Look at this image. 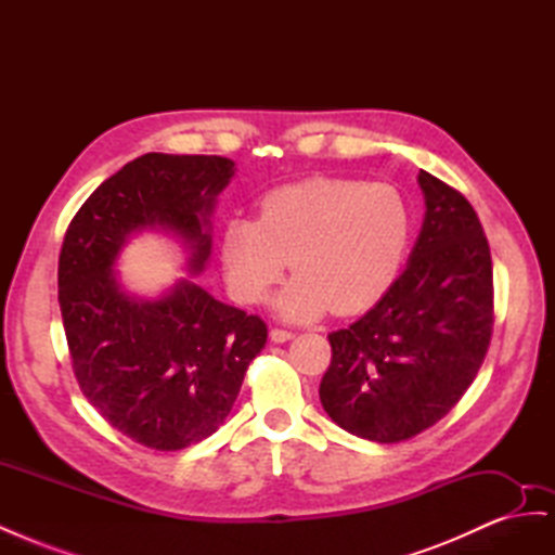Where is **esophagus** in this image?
Masks as SVG:
<instances>
[{
  "label": "esophagus",
  "mask_w": 555,
  "mask_h": 555,
  "mask_svg": "<svg viewBox=\"0 0 555 555\" xmlns=\"http://www.w3.org/2000/svg\"><path fill=\"white\" fill-rule=\"evenodd\" d=\"M294 338V333L292 331H284V328H271V340L273 343H287V340H292Z\"/></svg>",
  "instance_id": "34e87169"
}]
</instances>
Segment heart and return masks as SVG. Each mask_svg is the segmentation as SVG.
Instances as JSON below:
<instances>
[{"label":"heart","mask_w":555,"mask_h":555,"mask_svg":"<svg viewBox=\"0 0 555 555\" xmlns=\"http://www.w3.org/2000/svg\"><path fill=\"white\" fill-rule=\"evenodd\" d=\"M410 236V208L391 184L312 178L263 196L259 220H231L222 259L243 304H261L292 261L296 275L275 298L280 317L357 314L391 289Z\"/></svg>","instance_id":"1"}]
</instances>
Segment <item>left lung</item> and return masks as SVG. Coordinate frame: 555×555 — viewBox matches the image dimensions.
<instances>
[{
    "mask_svg": "<svg viewBox=\"0 0 555 555\" xmlns=\"http://www.w3.org/2000/svg\"><path fill=\"white\" fill-rule=\"evenodd\" d=\"M426 212L408 268L375 308L333 331L319 384L347 433L400 442L438 424L477 377L493 331L489 241L467 198L418 171Z\"/></svg>",
    "mask_w": 555,
    "mask_h": 555,
    "instance_id": "1",
    "label": "left lung"
}]
</instances>
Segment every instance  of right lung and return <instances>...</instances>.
<instances>
[{"mask_svg": "<svg viewBox=\"0 0 555 555\" xmlns=\"http://www.w3.org/2000/svg\"><path fill=\"white\" fill-rule=\"evenodd\" d=\"M236 164L217 155L147 153L80 206L60 251L57 287L80 391L133 442L178 451L224 424L268 331L180 278L159 298L129 294L115 263L141 231L169 233L190 275L210 259V217Z\"/></svg>", "mask_w": 555, "mask_h": 555, "instance_id": "add662e5", "label": "right lung"}]
</instances>
